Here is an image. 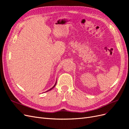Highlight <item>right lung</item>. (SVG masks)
I'll return each instance as SVG.
<instances>
[{"label":"right lung","instance_id":"obj_1","mask_svg":"<svg viewBox=\"0 0 129 129\" xmlns=\"http://www.w3.org/2000/svg\"><path fill=\"white\" fill-rule=\"evenodd\" d=\"M56 83H55V85H54V86H53V87H52V88H50V89H49V90H48V91H49V90H52V89H53V88H54V87H55V85H56Z\"/></svg>","mask_w":129,"mask_h":129}]
</instances>
